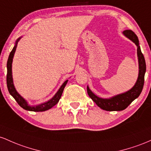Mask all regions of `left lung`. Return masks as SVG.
<instances>
[{
    "label": "left lung",
    "instance_id": "obj_1",
    "mask_svg": "<svg viewBox=\"0 0 151 151\" xmlns=\"http://www.w3.org/2000/svg\"><path fill=\"white\" fill-rule=\"evenodd\" d=\"M123 35L129 38L137 46V55L139 65V73L136 83L131 89L123 93L116 95L110 98H101L96 96L87 86V92L90 98L96 103V105L107 111H118L126 109L133 101L140 96L143 90L144 85V77H145L146 65L144 56L142 53L139 45V40L138 37L131 30H126L123 32Z\"/></svg>",
    "mask_w": 151,
    "mask_h": 151
}]
</instances>
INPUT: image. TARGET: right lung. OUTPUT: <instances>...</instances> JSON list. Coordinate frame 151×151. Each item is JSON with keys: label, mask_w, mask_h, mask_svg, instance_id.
I'll return each mask as SVG.
<instances>
[{"label": "right lung", "mask_w": 151, "mask_h": 151, "mask_svg": "<svg viewBox=\"0 0 151 151\" xmlns=\"http://www.w3.org/2000/svg\"><path fill=\"white\" fill-rule=\"evenodd\" d=\"M21 38H19L18 40H16V45L13 47V50L10 53L9 57H8V62H7V77H6V81H7V87L8 90L9 91L10 94L14 98V99L16 100V102L18 103L20 106L21 108H23V109L26 110V111H35V112H39V111H45L47 110L50 109L52 107H53L55 105H56L58 103L59 100H60V97H61L64 88H65V85L67 84L68 80L65 81V82L63 83V85L60 86V88H59L58 91H57L56 93L55 94V96L50 100H49L47 102L41 103V104L38 105V106H31L30 105L28 104L27 101L23 98L22 96L18 93L16 91V88L14 87V85H13V76H12V63H13V58L14 56V53L16 52V47H17V43L19 41V40Z\"/></svg>", "instance_id": "obj_1"}]
</instances>
